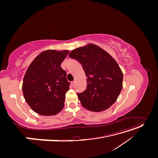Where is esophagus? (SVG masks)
<instances>
[{
  "label": "esophagus",
  "instance_id": "34e87169",
  "mask_svg": "<svg viewBox=\"0 0 158 158\" xmlns=\"http://www.w3.org/2000/svg\"><path fill=\"white\" fill-rule=\"evenodd\" d=\"M74 84H75V81H73V82H71V85L73 87L74 85Z\"/></svg>",
  "mask_w": 158,
  "mask_h": 158
}]
</instances>
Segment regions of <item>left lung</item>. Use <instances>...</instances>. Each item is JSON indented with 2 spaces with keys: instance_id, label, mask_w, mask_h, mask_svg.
Returning <instances> with one entry per match:
<instances>
[{
  "instance_id": "obj_1",
  "label": "left lung",
  "mask_w": 158,
  "mask_h": 158,
  "mask_svg": "<svg viewBox=\"0 0 158 158\" xmlns=\"http://www.w3.org/2000/svg\"><path fill=\"white\" fill-rule=\"evenodd\" d=\"M69 56L82 64L88 78L86 89L77 94L82 106L94 112L111 107L123 88V73L115 60L94 44L72 51Z\"/></svg>"
}]
</instances>
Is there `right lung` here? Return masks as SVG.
I'll return each mask as SVG.
<instances>
[{
	"label": "right lung",
	"instance_id": "right-lung-1",
	"mask_svg": "<svg viewBox=\"0 0 158 158\" xmlns=\"http://www.w3.org/2000/svg\"><path fill=\"white\" fill-rule=\"evenodd\" d=\"M69 51L47 50L33 60L23 80L22 91L33 111L55 115L63 109L70 82L60 64Z\"/></svg>",
	"mask_w": 158,
	"mask_h": 158
}]
</instances>
